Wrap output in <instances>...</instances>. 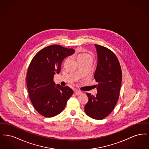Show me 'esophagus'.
I'll list each match as a JSON object with an SVG mask.
<instances>
[{
    "mask_svg": "<svg viewBox=\"0 0 149 149\" xmlns=\"http://www.w3.org/2000/svg\"><path fill=\"white\" fill-rule=\"evenodd\" d=\"M74 93L77 95H80L81 94H82V92L80 91H78V90H75L74 91Z\"/></svg>",
    "mask_w": 149,
    "mask_h": 149,
    "instance_id": "esophagus-1",
    "label": "esophagus"
}]
</instances>
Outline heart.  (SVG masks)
Wrapping results in <instances>:
<instances>
[{"instance_id": "b5f03b06", "label": "heart", "mask_w": 149, "mask_h": 149, "mask_svg": "<svg viewBox=\"0 0 149 149\" xmlns=\"http://www.w3.org/2000/svg\"><path fill=\"white\" fill-rule=\"evenodd\" d=\"M88 58H91V57L90 56V55H89L88 54H86V53H82V54H80L79 55H78L77 60H78V61H79V60L86 59Z\"/></svg>"}]
</instances>
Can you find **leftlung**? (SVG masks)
Here are the masks:
<instances>
[{
  "instance_id": "left-lung-1",
  "label": "left lung",
  "mask_w": 149,
  "mask_h": 149,
  "mask_svg": "<svg viewBox=\"0 0 149 149\" xmlns=\"http://www.w3.org/2000/svg\"><path fill=\"white\" fill-rule=\"evenodd\" d=\"M97 53V66L94 78L98 83L95 96L86 93L88 102L85 113L95 120H102L113 110L120 95L122 82L120 64L115 54L105 47L94 45Z\"/></svg>"
}]
</instances>
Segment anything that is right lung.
<instances>
[{
    "label": "right lung",
    "mask_w": 149,
    "mask_h": 149,
    "mask_svg": "<svg viewBox=\"0 0 149 149\" xmlns=\"http://www.w3.org/2000/svg\"><path fill=\"white\" fill-rule=\"evenodd\" d=\"M75 50L51 45L40 51L32 60L27 74L29 97L36 111L45 117L60 113L73 94L69 86L56 85L54 76L61 71L64 58Z\"/></svg>",
    "instance_id": "1"
}]
</instances>
